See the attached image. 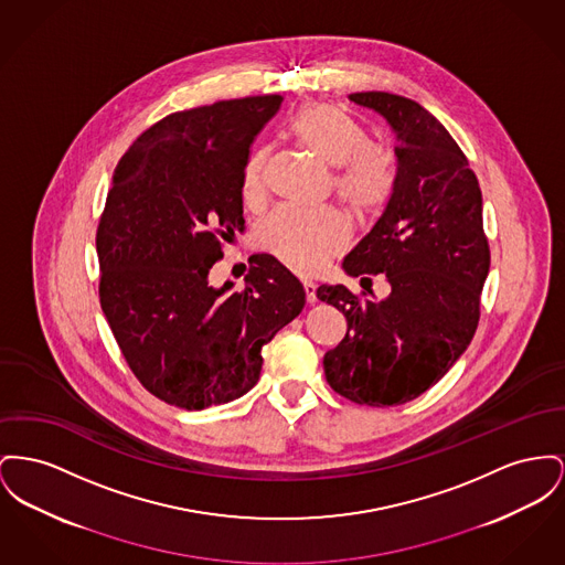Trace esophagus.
<instances>
[{
    "label": "esophagus",
    "instance_id": "1",
    "mask_svg": "<svg viewBox=\"0 0 565 565\" xmlns=\"http://www.w3.org/2000/svg\"><path fill=\"white\" fill-rule=\"evenodd\" d=\"M302 290H305V297H307V302L309 305H313L318 297H316V284H311V281H302Z\"/></svg>",
    "mask_w": 565,
    "mask_h": 565
}]
</instances>
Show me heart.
I'll use <instances>...</instances> for the list:
<instances>
[{
    "instance_id": "heart-1",
    "label": "heart",
    "mask_w": 565,
    "mask_h": 565,
    "mask_svg": "<svg viewBox=\"0 0 565 565\" xmlns=\"http://www.w3.org/2000/svg\"><path fill=\"white\" fill-rule=\"evenodd\" d=\"M288 132L320 164L337 168L334 190L354 211H380L395 188V162L384 149L371 147L366 130L343 108L329 102L302 104ZM266 151H256L243 172V199L260 204L266 196ZM350 238L348 220L334 209L279 206L256 231L260 249L300 275H313Z\"/></svg>"
}]
</instances>
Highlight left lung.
<instances>
[{
	"label": "left lung",
	"mask_w": 565,
	"mask_h": 565,
	"mask_svg": "<svg viewBox=\"0 0 565 565\" xmlns=\"http://www.w3.org/2000/svg\"><path fill=\"white\" fill-rule=\"evenodd\" d=\"M350 100L391 126L397 172L384 213L343 270L384 273L391 295L359 299L341 284L318 288V299L348 320L341 343L324 354V373L341 397L401 405L448 373L478 327L491 266L482 192L455 138L418 102L384 92Z\"/></svg>",
	"instance_id": "left-lung-1"
}]
</instances>
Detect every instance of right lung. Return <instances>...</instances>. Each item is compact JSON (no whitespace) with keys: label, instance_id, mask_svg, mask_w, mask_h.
<instances>
[{"label":"right lung","instance_id":"add662e5","mask_svg":"<svg viewBox=\"0 0 565 565\" xmlns=\"http://www.w3.org/2000/svg\"><path fill=\"white\" fill-rule=\"evenodd\" d=\"M281 96L172 113L113 172L96 247L100 302L128 365L158 398L204 409L243 397L263 348L305 307L299 279L263 254L245 277L209 284L222 241L245 231L249 147Z\"/></svg>","mask_w":565,"mask_h":565}]
</instances>
